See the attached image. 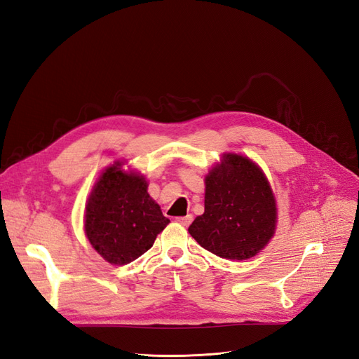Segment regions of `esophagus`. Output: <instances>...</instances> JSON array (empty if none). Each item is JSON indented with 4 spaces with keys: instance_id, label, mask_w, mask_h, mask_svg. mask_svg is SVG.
Masks as SVG:
<instances>
[{
    "instance_id": "esophagus-1",
    "label": "esophagus",
    "mask_w": 359,
    "mask_h": 359,
    "mask_svg": "<svg viewBox=\"0 0 359 359\" xmlns=\"http://www.w3.org/2000/svg\"><path fill=\"white\" fill-rule=\"evenodd\" d=\"M180 224H183V226H189V224L192 223L194 220V216L192 215H188V216H183V217H177L176 219Z\"/></svg>"
}]
</instances>
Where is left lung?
<instances>
[{"instance_id":"left-lung-1","label":"left lung","mask_w":359,"mask_h":359,"mask_svg":"<svg viewBox=\"0 0 359 359\" xmlns=\"http://www.w3.org/2000/svg\"><path fill=\"white\" fill-rule=\"evenodd\" d=\"M204 207L189 233L222 259L253 257L275 232L273 194L262 170L245 156L224 155L222 164L208 172Z\"/></svg>"}]
</instances>
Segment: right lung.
<instances>
[{
	"mask_svg": "<svg viewBox=\"0 0 359 359\" xmlns=\"http://www.w3.org/2000/svg\"><path fill=\"white\" fill-rule=\"evenodd\" d=\"M114 164L100 176L86 210V233L112 264H127L146 253L170 220L148 194L143 176L126 175Z\"/></svg>",
	"mask_w": 359,
	"mask_h": 359,
	"instance_id": "1",
	"label": "right lung"
}]
</instances>
